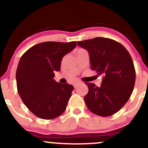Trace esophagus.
I'll return each instance as SVG.
<instances>
[{
  "mask_svg": "<svg viewBox=\"0 0 148 148\" xmlns=\"http://www.w3.org/2000/svg\"><path fill=\"white\" fill-rule=\"evenodd\" d=\"M80 83H81V82H79V81H77V82L74 83V88L77 87V86H78V85H79V84H80Z\"/></svg>",
  "mask_w": 148,
  "mask_h": 148,
  "instance_id": "1",
  "label": "esophagus"
}]
</instances>
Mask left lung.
<instances>
[{"instance_id": "obj_1", "label": "left lung", "mask_w": 148, "mask_h": 148, "mask_svg": "<svg viewBox=\"0 0 148 148\" xmlns=\"http://www.w3.org/2000/svg\"><path fill=\"white\" fill-rule=\"evenodd\" d=\"M88 51L91 69L103 78L100 87L86 83L88 92L84 100L92 113L108 117L120 111L130 99L136 71L130 53L119 42L104 37L77 42Z\"/></svg>"}]
</instances>
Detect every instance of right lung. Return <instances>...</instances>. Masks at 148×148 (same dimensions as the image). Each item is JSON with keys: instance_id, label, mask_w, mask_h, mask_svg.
Listing matches in <instances>:
<instances>
[{"instance_id": "right-lung-1", "label": "right lung", "mask_w": 148, "mask_h": 148, "mask_svg": "<svg viewBox=\"0 0 148 148\" xmlns=\"http://www.w3.org/2000/svg\"><path fill=\"white\" fill-rule=\"evenodd\" d=\"M76 46V42H42L30 48L20 58L16 73L18 95L38 118L51 120L65 110L74 87L56 82L54 72L60 70L62 58Z\"/></svg>"}]
</instances>
